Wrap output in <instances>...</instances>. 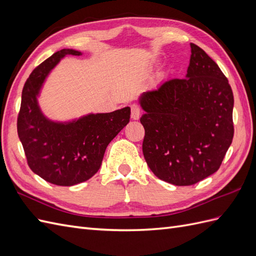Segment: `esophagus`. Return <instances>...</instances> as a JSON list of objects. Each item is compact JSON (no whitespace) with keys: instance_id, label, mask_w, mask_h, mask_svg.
Instances as JSON below:
<instances>
[{"instance_id":"1","label":"esophagus","mask_w":256,"mask_h":256,"mask_svg":"<svg viewBox=\"0 0 256 256\" xmlns=\"http://www.w3.org/2000/svg\"><path fill=\"white\" fill-rule=\"evenodd\" d=\"M141 115V109L140 106H138V104H132L131 106V118L132 120H138V118H140Z\"/></svg>"}]
</instances>
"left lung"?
<instances>
[{
	"label": "left lung",
	"instance_id": "1",
	"mask_svg": "<svg viewBox=\"0 0 256 256\" xmlns=\"http://www.w3.org/2000/svg\"><path fill=\"white\" fill-rule=\"evenodd\" d=\"M190 46L186 78L168 80L138 99L147 166L175 186L194 184L218 171L234 136L228 81L204 50Z\"/></svg>",
	"mask_w": 256,
	"mask_h": 256
}]
</instances>
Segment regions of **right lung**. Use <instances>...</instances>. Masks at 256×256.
<instances>
[{"label":"right lung","mask_w":256,"mask_h":256,"mask_svg":"<svg viewBox=\"0 0 256 256\" xmlns=\"http://www.w3.org/2000/svg\"><path fill=\"white\" fill-rule=\"evenodd\" d=\"M66 56H82V52L62 49L28 76L22 90L17 130L30 170L46 182L68 187L98 172L106 146L129 122L130 108L69 120L46 116L38 97L50 72Z\"/></svg>","instance_id":"1"}]
</instances>
